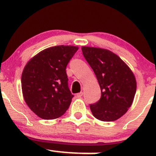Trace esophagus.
<instances>
[{"mask_svg": "<svg viewBox=\"0 0 156 156\" xmlns=\"http://www.w3.org/2000/svg\"><path fill=\"white\" fill-rule=\"evenodd\" d=\"M83 92H80V93H78V94H76V97L77 98H81L83 97Z\"/></svg>", "mask_w": 156, "mask_h": 156, "instance_id": "1", "label": "esophagus"}]
</instances>
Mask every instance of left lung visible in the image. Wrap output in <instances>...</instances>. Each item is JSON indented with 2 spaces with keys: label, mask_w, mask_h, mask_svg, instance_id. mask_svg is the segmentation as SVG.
<instances>
[{
  "label": "left lung",
  "mask_w": 156,
  "mask_h": 156,
  "mask_svg": "<svg viewBox=\"0 0 156 156\" xmlns=\"http://www.w3.org/2000/svg\"><path fill=\"white\" fill-rule=\"evenodd\" d=\"M85 59L97 76L101 96L90 105L97 119L113 122L122 117L132 105L136 92V80L127 64L108 49L83 46Z\"/></svg>",
  "instance_id": "8db88e82"
}]
</instances>
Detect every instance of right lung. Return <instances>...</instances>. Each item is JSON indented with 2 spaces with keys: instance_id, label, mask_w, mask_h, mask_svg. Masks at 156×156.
Wrapping results in <instances>:
<instances>
[{
  "instance_id": "1",
  "label": "right lung",
  "mask_w": 156,
  "mask_h": 156,
  "mask_svg": "<svg viewBox=\"0 0 156 156\" xmlns=\"http://www.w3.org/2000/svg\"><path fill=\"white\" fill-rule=\"evenodd\" d=\"M78 46L57 45L41 51L24 67L21 87L29 108L43 119L66 113L73 96L68 86L66 66Z\"/></svg>"
}]
</instances>
